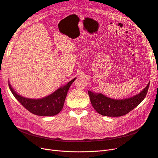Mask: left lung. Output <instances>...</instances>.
Wrapping results in <instances>:
<instances>
[{
	"instance_id": "1",
	"label": "left lung",
	"mask_w": 158,
	"mask_h": 158,
	"mask_svg": "<svg viewBox=\"0 0 158 158\" xmlns=\"http://www.w3.org/2000/svg\"><path fill=\"white\" fill-rule=\"evenodd\" d=\"M149 85L150 82L140 94L125 99H113L91 91H88V95L93 107L98 113L107 117H121L131 111L143 101Z\"/></svg>"
}]
</instances>
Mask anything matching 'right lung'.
<instances>
[{
	"instance_id": "1",
	"label": "right lung",
	"mask_w": 158,
	"mask_h": 158,
	"mask_svg": "<svg viewBox=\"0 0 158 158\" xmlns=\"http://www.w3.org/2000/svg\"><path fill=\"white\" fill-rule=\"evenodd\" d=\"M75 79L76 78L49 96L39 99L23 98L17 94L10 84H8V85L14 96L30 113L38 116H54L63 109L69 89Z\"/></svg>"
}]
</instances>
